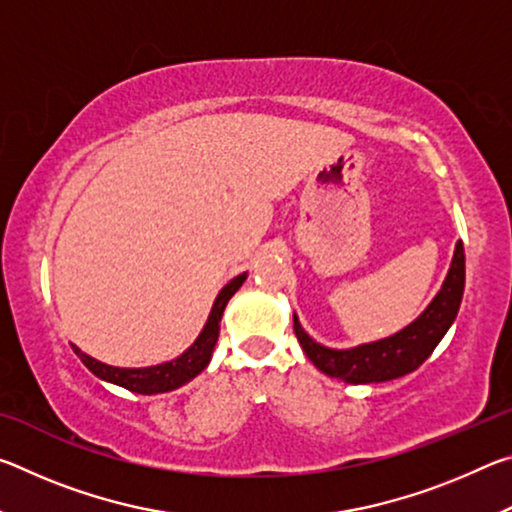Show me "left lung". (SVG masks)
I'll use <instances>...</instances> for the list:
<instances>
[{
    "label": "left lung",
    "mask_w": 512,
    "mask_h": 512,
    "mask_svg": "<svg viewBox=\"0 0 512 512\" xmlns=\"http://www.w3.org/2000/svg\"><path fill=\"white\" fill-rule=\"evenodd\" d=\"M463 289L465 253L463 244L458 241L443 289L438 291V296L422 311L418 320H413L409 327H404L391 339L359 345L352 350H329L309 339L296 316H293V332H296L309 361L327 377L343 379L348 384H375V381L397 379L420 368L429 354L436 350V345L452 327L458 314Z\"/></svg>",
    "instance_id": "obj_1"
}]
</instances>
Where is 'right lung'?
Wrapping results in <instances>:
<instances>
[{
	"label": "right lung",
	"instance_id": "obj_1",
	"mask_svg": "<svg viewBox=\"0 0 512 512\" xmlns=\"http://www.w3.org/2000/svg\"><path fill=\"white\" fill-rule=\"evenodd\" d=\"M244 280H246V273L235 277L230 284H225L223 291L219 293V298L214 302L212 314L207 318V325L203 327L201 336H198L192 348H189L183 357L176 361L160 363V366H151V368H115L88 357V354H83L79 348H74L76 357H79L85 366H88V370L94 372V375L106 381H112V384L126 388V391L142 393V395L173 391V388L183 386L189 379H194L198 372L210 363L214 343L219 339V323H221L223 309L228 305V300L235 296V291L244 284Z\"/></svg>",
	"mask_w": 512,
	"mask_h": 512
}]
</instances>
